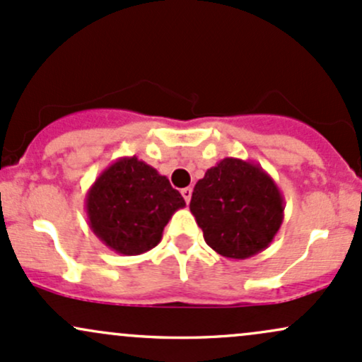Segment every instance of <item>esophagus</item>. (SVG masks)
I'll return each mask as SVG.
<instances>
[{"label": "esophagus", "instance_id": "1", "mask_svg": "<svg viewBox=\"0 0 362 362\" xmlns=\"http://www.w3.org/2000/svg\"><path fill=\"white\" fill-rule=\"evenodd\" d=\"M192 193H193L192 188H182L181 189V195L186 200V204H189V200H192Z\"/></svg>", "mask_w": 362, "mask_h": 362}]
</instances>
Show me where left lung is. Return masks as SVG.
Here are the masks:
<instances>
[{
    "mask_svg": "<svg viewBox=\"0 0 362 362\" xmlns=\"http://www.w3.org/2000/svg\"><path fill=\"white\" fill-rule=\"evenodd\" d=\"M189 211L212 250L243 260L273 242L281 228L285 200L259 164L226 157L198 180Z\"/></svg>",
    "mask_w": 362,
    "mask_h": 362,
    "instance_id": "8db88e82",
    "label": "left lung"
}]
</instances>
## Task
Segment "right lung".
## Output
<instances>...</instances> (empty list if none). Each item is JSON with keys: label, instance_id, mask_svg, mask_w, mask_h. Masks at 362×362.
I'll list each match as a JSON object with an SVG mask.
<instances>
[{"label": "right lung", "instance_id": "right-lung-1", "mask_svg": "<svg viewBox=\"0 0 362 362\" xmlns=\"http://www.w3.org/2000/svg\"><path fill=\"white\" fill-rule=\"evenodd\" d=\"M91 231L120 255H139L157 247L173 214L185 198L157 169L120 157L96 177L86 193Z\"/></svg>", "mask_w": 362, "mask_h": 362}]
</instances>
